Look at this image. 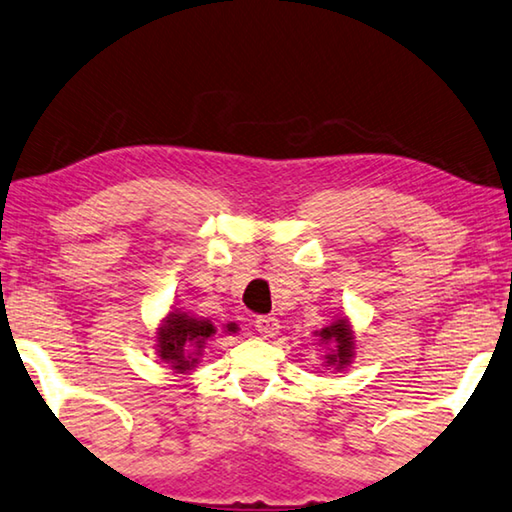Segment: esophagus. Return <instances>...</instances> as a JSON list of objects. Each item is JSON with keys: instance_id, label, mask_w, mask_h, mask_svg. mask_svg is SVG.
Returning a JSON list of instances; mask_svg holds the SVG:
<instances>
[{"instance_id": "1", "label": "esophagus", "mask_w": 512, "mask_h": 512, "mask_svg": "<svg viewBox=\"0 0 512 512\" xmlns=\"http://www.w3.org/2000/svg\"><path fill=\"white\" fill-rule=\"evenodd\" d=\"M254 326H256V331L263 335V338H272V335L279 333V320H276V317H272V315L256 317Z\"/></svg>"}]
</instances>
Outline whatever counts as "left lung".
<instances>
[{"instance_id": "8db88e82", "label": "left lung", "mask_w": 512, "mask_h": 512, "mask_svg": "<svg viewBox=\"0 0 512 512\" xmlns=\"http://www.w3.org/2000/svg\"><path fill=\"white\" fill-rule=\"evenodd\" d=\"M317 342L324 349V367L333 370V374L345 372L356 358V335L349 317H338L331 324L322 326L315 333Z\"/></svg>"}]
</instances>
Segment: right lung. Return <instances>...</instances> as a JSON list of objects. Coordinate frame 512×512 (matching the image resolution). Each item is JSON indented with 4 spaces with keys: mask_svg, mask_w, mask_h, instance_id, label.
<instances>
[{
    "mask_svg": "<svg viewBox=\"0 0 512 512\" xmlns=\"http://www.w3.org/2000/svg\"><path fill=\"white\" fill-rule=\"evenodd\" d=\"M217 333V326L208 317L183 313L181 308L167 313L154 331V349L174 374H188L195 370L199 358L204 356L206 342ZM222 333H238V324L229 322L222 326Z\"/></svg>",
    "mask_w": 512,
    "mask_h": 512,
    "instance_id": "1",
    "label": "right lung"
}]
</instances>
